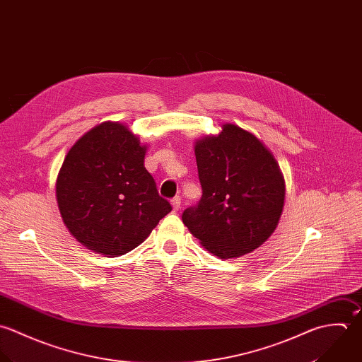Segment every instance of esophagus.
<instances>
[{"label": "esophagus", "mask_w": 362, "mask_h": 362, "mask_svg": "<svg viewBox=\"0 0 362 362\" xmlns=\"http://www.w3.org/2000/svg\"><path fill=\"white\" fill-rule=\"evenodd\" d=\"M171 205H173L174 212H177V211L181 208V198H180V197H174V198L171 199Z\"/></svg>", "instance_id": "1"}]
</instances>
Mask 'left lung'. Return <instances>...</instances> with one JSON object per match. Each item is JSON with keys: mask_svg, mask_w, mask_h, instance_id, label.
Listing matches in <instances>:
<instances>
[{"mask_svg": "<svg viewBox=\"0 0 362 362\" xmlns=\"http://www.w3.org/2000/svg\"><path fill=\"white\" fill-rule=\"evenodd\" d=\"M218 136L197 141L202 197L182 222L219 258H235L259 247L282 214L285 184L278 163L250 132L226 123Z\"/></svg>", "mask_w": 362, "mask_h": 362, "instance_id": "obj_1", "label": "left lung"}]
</instances>
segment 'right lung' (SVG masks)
<instances>
[{
    "label": "right lung",
    "instance_id": "right-lung-1",
    "mask_svg": "<svg viewBox=\"0 0 362 362\" xmlns=\"http://www.w3.org/2000/svg\"><path fill=\"white\" fill-rule=\"evenodd\" d=\"M146 146L118 122H104L67 153L56 195L64 225L87 248L118 257L171 212L144 167Z\"/></svg>",
    "mask_w": 362,
    "mask_h": 362
}]
</instances>
